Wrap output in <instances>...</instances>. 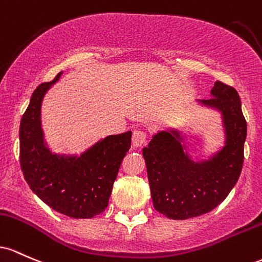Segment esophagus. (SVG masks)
Instances as JSON below:
<instances>
[{
    "mask_svg": "<svg viewBox=\"0 0 262 262\" xmlns=\"http://www.w3.org/2000/svg\"><path fill=\"white\" fill-rule=\"evenodd\" d=\"M146 143V134L141 130L134 131V135H132V146L135 148H141Z\"/></svg>",
    "mask_w": 262,
    "mask_h": 262,
    "instance_id": "34e87169",
    "label": "esophagus"
}]
</instances>
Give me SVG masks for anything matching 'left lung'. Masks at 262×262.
<instances>
[{
  "mask_svg": "<svg viewBox=\"0 0 262 262\" xmlns=\"http://www.w3.org/2000/svg\"><path fill=\"white\" fill-rule=\"evenodd\" d=\"M198 105L219 113L223 145L202 160H193L184 132L167 128L142 149L154 207L167 218L184 220L209 213L228 196L240 177L246 121L234 88L215 81L210 99Z\"/></svg>",
  "mask_w": 262,
  "mask_h": 262,
  "instance_id": "left-lung-1",
  "label": "left lung"
}]
</instances>
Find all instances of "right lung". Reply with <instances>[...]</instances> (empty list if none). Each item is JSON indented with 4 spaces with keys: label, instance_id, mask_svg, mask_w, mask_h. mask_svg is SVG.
<instances>
[{
    "label": "right lung",
    "instance_id": "right-lung-1",
    "mask_svg": "<svg viewBox=\"0 0 262 262\" xmlns=\"http://www.w3.org/2000/svg\"><path fill=\"white\" fill-rule=\"evenodd\" d=\"M43 83L32 94L19 126V160L32 192L55 211L89 219L107 207L120 166L131 147V131L96 141L80 155L53 152L44 139L42 102L59 80Z\"/></svg>",
    "mask_w": 262,
    "mask_h": 262
}]
</instances>
